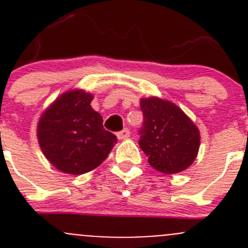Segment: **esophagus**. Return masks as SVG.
<instances>
[{"instance_id": "34e87169", "label": "esophagus", "mask_w": 248, "mask_h": 248, "mask_svg": "<svg viewBox=\"0 0 248 248\" xmlns=\"http://www.w3.org/2000/svg\"><path fill=\"white\" fill-rule=\"evenodd\" d=\"M129 134H131L129 129L128 128H124L121 132H119V133H117L116 136H117V138H119L120 140H124V139L128 138Z\"/></svg>"}]
</instances>
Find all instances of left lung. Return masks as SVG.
Returning <instances> with one entry per match:
<instances>
[{"label": "left lung", "instance_id": "1", "mask_svg": "<svg viewBox=\"0 0 248 248\" xmlns=\"http://www.w3.org/2000/svg\"><path fill=\"white\" fill-rule=\"evenodd\" d=\"M144 122L139 128L140 149L149 163L164 174L188 168L196 159L201 136L196 124L168 101L151 97L140 101Z\"/></svg>", "mask_w": 248, "mask_h": 248}]
</instances>
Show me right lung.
<instances>
[{
    "mask_svg": "<svg viewBox=\"0 0 248 248\" xmlns=\"http://www.w3.org/2000/svg\"><path fill=\"white\" fill-rule=\"evenodd\" d=\"M93 97L84 91H68L42 115L38 141L44 156L59 170L81 175L93 170L117 142L106 131L103 119L91 108Z\"/></svg>",
    "mask_w": 248,
    "mask_h": 248,
    "instance_id": "right-lung-1",
    "label": "right lung"
}]
</instances>
